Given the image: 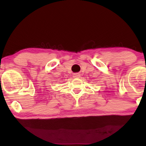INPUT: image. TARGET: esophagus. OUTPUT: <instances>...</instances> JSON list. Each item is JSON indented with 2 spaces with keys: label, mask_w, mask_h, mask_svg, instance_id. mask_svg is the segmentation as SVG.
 Listing matches in <instances>:
<instances>
[{
  "label": "esophagus",
  "mask_w": 146,
  "mask_h": 146,
  "mask_svg": "<svg viewBox=\"0 0 146 146\" xmlns=\"http://www.w3.org/2000/svg\"><path fill=\"white\" fill-rule=\"evenodd\" d=\"M73 77L76 78H79L80 74L78 73H75V74H73Z\"/></svg>",
  "instance_id": "34e87169"
}]
</instances>
